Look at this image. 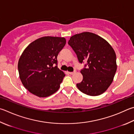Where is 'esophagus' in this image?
<instances>
[{
	"mask_svg": "<svg viewBox=\"0 0 134 134\" xmlns=\"http://www.w3.org/2000/svg\"><path fill=\"white\" fill-rule=\"evenodd\" d=\"M75 72H76V71H74V72H69V74H74V73H75Z\"/></svg>",
	"mask_w": 134,
	"mask_h": 134,
	"instance_id": "esophagus-1",
	"label": "esophagus"
}]
</instances>
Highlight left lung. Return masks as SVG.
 <instances>
[{"mask_svg":"<svg viewBox=\"0 0 134 134\" xmlns=\"http://www.w3.org/2000/svg\"><path fill=\"white\" fill-rule=\"evenodd\" d=\"M68 43L80 63H87V67L81 70L83 80L77 84V88L90 96L104 93L113 82L117 69L112 46L103 37L87 31L71 36Z\"/></svg>","mask_w":134,"mask_h":134,"instance_id":"8db88e82","label":"left lung"}]
</instances>
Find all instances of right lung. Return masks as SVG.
I'll return each mask as SVG.
<instances>
[{
	"label": "right lung",
	"mask_w": 134,
	"mask_h": 134,
	"mask_svg": "<svg viewBox=\"0 0 134 134\" xmlns=\"http://www.w3.org/2000/svg\"><path fill=\"white\" fill-rule=\"evenodd\" d=\"M65 43L64 37L44 36L31 42L24 50L18 62L19 77L31 94L47 97L59 89L65 73L54 65Z\"/></svg>",
	"instance_id": "obj_1"
}]
</instances>
